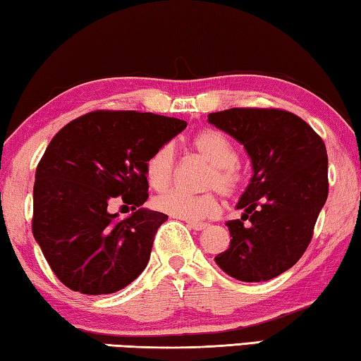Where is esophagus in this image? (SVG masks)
Returning a JSON list of instances; mask_svg holds the SVG:
<instances>
[{"instance_id": "esophagus-1", "label": "esophagus", "mask_w": 361, "mask_h": 361, "mask_svg": "<svg viewBox=\"0 0 361 361\" xmlns=\"http://www.w3.org/2000/svg\"><path fill=\"white\" fill-rule=\"evenodd\" d=\"M188 227L196 230V232H201V230H206L209 225L207 224H199V222H188Z\"/></svg>"}]
</instances>
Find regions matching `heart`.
<instances>
[{
    "instance_id": "1",
    "label": "heart",
    "mask_w": 361,
    "mask_h": 361,
    "mask_svg": "<svg viewBox=\"0 0 361 361\" xmlns=\"http://www.w3.org/2000/svg\"><path fill=\"white\" fill-rule=\"evenodd\" d=\"M191 147L197 155L211 164L204 188L217 190L224 196H235L245 185V173L236 162L238 152L233 142L222 133L202 129L191 139ZM176 169L175 150L170 144L155 149L146 162V178L155 191H165L173 181ZM155 209L173 219L186 222H204L215 219L222 211V204L215 192L191 196L181 191H170L155 199Z\"/></svg>"
}]
</instances>
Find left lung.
I'll return each mask as SVG.
<instances>
[{
  "label": "left lung",
  "instance_id": "8db88e82",
  "mask_svg": "<svg viewBox=\"0 0 361 361\" xmlns=\"http://www.w3.org/2000/svg\"><path fill=\"white\" fill-rule=\"evenodd\" d=\"M209 123L235 137L252 165L250 185L228 220V250L215 262L241 282H266L288 271L313 238L324 206L327 152L319 134L279 109H230L209 113Z\"/></svg>",
  "mask_w": 361,
  "mask_h": 361
}]
</instances>
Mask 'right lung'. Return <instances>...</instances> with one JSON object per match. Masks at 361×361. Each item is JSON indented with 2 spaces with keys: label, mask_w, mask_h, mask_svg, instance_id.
Instances as JSON below:
<instances>
[{
  "label": "right lung",
  "mask_w": 361,
  "mask_h": 361,
  "mask_svg": "<svg viewBox=\"0 0 361 361\" xmlns=\"http://www.w3.org/2000/svg\"><path fill=\"white\" fill-rule=\"evenodd\" d=\"M186 121L134 110H97L55 134L37 165L32 233L55 276L74 292L106 295L146 269L169 215L141 207L146 162ZM121 200L135 212H109Z\"/></svg>",
  "instance_id": "add662e5"
}]
</instances>
